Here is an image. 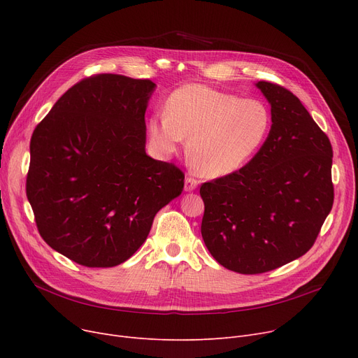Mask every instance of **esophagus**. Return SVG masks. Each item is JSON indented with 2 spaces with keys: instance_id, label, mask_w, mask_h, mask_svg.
Returning a JSON list of instances; mask_svg holds the SVG:
<instances>
[{
  "instance_id": "obj_1",
  "label": "esophagus",
  "mask_w": 358,
  "mask_h": 358,
  "mask_svg": "<svg viewBox=\"0 0 358 358\" xmlns=\"http://www.w3.org/2000/svg\"><path fill=\"white\" fill-rule=\"evenodd\" d=\"M197 185H199V181L196 178L187 177L185 181H184V190L185 192H194L197 189Z\"/></svg>"
}]
</instances>
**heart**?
<instances>
[{
  "label": "heart",
  "mask_w": 358,
  "mask_h": 358,
  "mask_svg": "<svg viewBox=\"0 0 358 358\" xmlns=\"http://www.w3.org/2000/svg\"><path fill=\"white\" fill-rule=\"evenodd\" d=\"M148 120V136L155 152L174 155L184 138L196 171L209 178L234 174L264 145L271 129L270 108L259 100L235 96L203 84L176 90L165 106Z\"/></svg>",
  "instance_id": "b5f03b06"
}]
</instances>
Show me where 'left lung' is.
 Here are the masks:
<instances>
[{"label": "left lung", "instance_id": "8db88e82", "mask_svg": "<svg viewBox=\"0 0 358 358\" xmlns=\"http://www.w3.org/2000/svg\"><path fill=\"white\" fill-rule=\"evenodd\" d=\"M255 87L271 106L267 141L239 171L200 187L206 247L241 274L271 271L306 254L334 203L328 136L289 90L266 81Z\"/></svg>", "mask_w": 358, "mask_h": 358}]
</instances>
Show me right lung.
<instances>
[{
  "instance_id": "obj_1",
  "label": "right lung",
  "mask_w": 358,
  "mask_h": 358,
  "mask_svg": "<svg viewBox=\"0 0 358 358\" xmlns=\"http://www.w3.org/2000/svg\"><path fill=\"white\" fill-rule=\"evenodd\" d=\"M157 85L100 73L69 88L36 126L26 182L37 229L85 267H115L146 241L184 174L146 150L145 111Z\"/></svg>"
}]
</instances>
